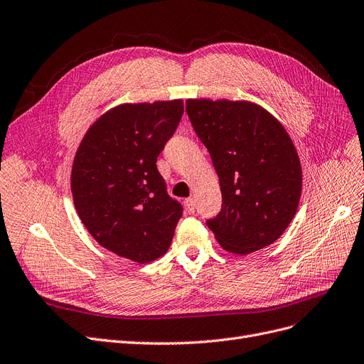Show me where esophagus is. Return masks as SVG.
Here are the masks:
<instances>
[{
	"mask_svg": "<svg viewBox=\"0 0 364 364\" xmlns=\"http://www.w3.org/2000/svg\"><path fill=\"white\" fill-rule=\"evenodd\" d=\"M184 207H186L187 213H191V214H193V213H195V210H196V207H195V200H193V198H189V199H186V200H184Z\"/></svg>",
	"mask_w": 364,
	"mask_h": 364,
	"instance_id": "34e87169",
	"label": "esophagus"
}]
</instances>
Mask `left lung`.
I'll list each match as a JSON object with an SVG mask.
<instances>
[{
	"label": "left lung",
	"instance_id": "left-lung-1",
	"mask_svg": "<svg viewBox=\"0 0 364 364\" xmlns=\"http://www.w3.org/2000/svg\"><path fill=\"white\" fill-rule=\"evenodd\" d=\"M186 112L219 175L222 210L207 225L222 249L273 245L297 213L303 173L285 127L247 100L189 99Z\"/></svg>",
	"mask_w": 364,
	"mask_h": 364
}]
</instances>
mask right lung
Wrapping results in <instances>:
<instances>
[{
	"instance_id": "obj_1",
	"label": "right lung",
	"mask_w": 364,
	"mask_h": 364,
	"mask_svg": "<svg viewBox=\"0 0 364 364\" xmlns=\"http://www.w3.org/2000/svg\"><path fill=\"white\" fill-rule=\"evenodd\" d=\"M183 112L181 99L118 105L77 146L75 208L92 238L121 258L146 264L171 246L183 207L168 195L156 161Z\"/></svg>"
}]
</instances>
